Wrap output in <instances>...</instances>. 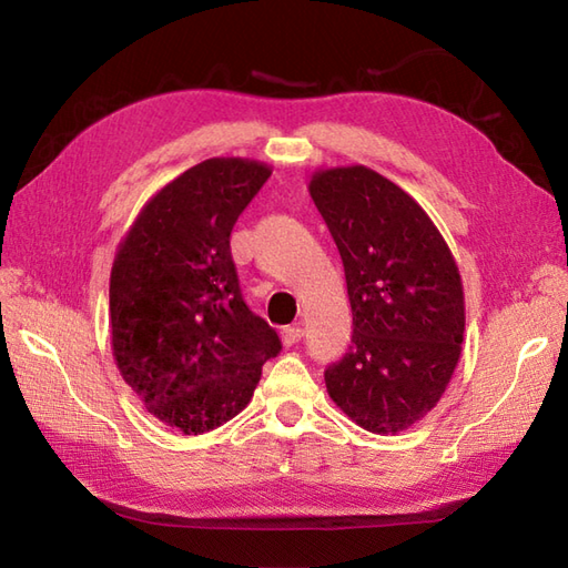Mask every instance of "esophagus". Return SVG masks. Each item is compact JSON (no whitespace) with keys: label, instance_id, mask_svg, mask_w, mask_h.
<instances>
[{"label":"esophagus","instance_id":"obj_1","mask_svg":"<svg viewBox=\"0 0 568 568\" xmlns=\"http://www.w3.org/2000/svg\"><path fill=\"white\" fill-rule=\"evenodd\" d=\"M301 337H304V331H301V325H286L284 331H282V343H284L286 347L296 345Z\"/></svg>","mask_w":568,"mask_h":568}]
</instances>
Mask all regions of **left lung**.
I'll return each instance as SVG.
<instances>
[{
    "mask_svg": "<svg viewBox=\"0 0 568 568\" xmlns=\"http://www.w3.org/2000/svg\"><path fill=\"white\" fill-rule=\"evenodd\" d=\"M345 267L352 345L325 369L349 420L396 435L437 406L464 339L457 262L418 201L364 165L308 184Z\"/></svg>",
    "mask_w": 568,
    "mask_h": 568,
    "instance_id": "1",
    "label": "left lung"
}]
</instances>
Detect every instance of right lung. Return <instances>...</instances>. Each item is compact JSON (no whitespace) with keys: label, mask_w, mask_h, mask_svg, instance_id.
Here are the masks:
<instances>
[{"label":"right lung","mask_w":568,"mask_h":568,"mask_svg":"<svg viewBox=\"0 0 568 568\" xmlns=\"http://www.w3.org/2000/svg\"><path fill=\"white\" fill-rule=\"evenodd\" d=\"M270 174L243 158L199 162L148 201L113 260V359L148 413L184 435L235 418L282 349L231 255L233 225Z\"/></svg>","instance_id":"1"}]
</instances>
